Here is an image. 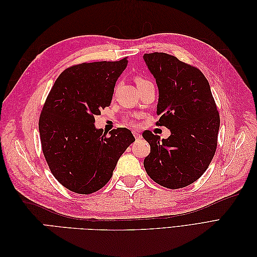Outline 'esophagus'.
I'll return each instance as SVG.
<instances>
[{"mask_svg":"<svg viewBox=\"0 0 257 257\" xmlns=\"http://www.w3.org/2000/svg\"><path fill=\"white\" fill-rule=\"evenodd\" d=\"M133 135H134V137H135L136 139H138V138H142V134L139 133L138 131H133Z\"/></svg>","mask_w":257,"mask_h":257,"instance_id":"34e87169","label":"esophagus"}]
</instances>
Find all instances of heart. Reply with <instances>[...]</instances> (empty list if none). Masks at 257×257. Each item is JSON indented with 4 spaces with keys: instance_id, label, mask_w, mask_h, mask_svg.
<instances>
[{
    "instance_id": "1",
    "label": "heart",
    "mask_w": 257,
    "mask_h": 257,
    "mask_svg": "<svg viewBox=\"0 0 257 257\" xmlns=\"http://www.w3.org/2000/svg\"><path fill=\"white\" fill-rule=\"evenodd\" d=\"M136 83H137V85H138V88H141V87H143V85L149 84V83H151V82H150L149 80H148V79L144 78V77H142V76H137V77H136Z\"/></svg>"
}]
</instances>
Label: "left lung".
Listing matches in <instances>:
<instances>
[{
  "label": "left lung",
  "mask_w": 257,
  "mask_h": 257,
  "mask_svg": "<svg viewBox=\"0 0 257 257\" xmlns=\"http://www.w3.org/2000/svg\"><path fill=\"white\" fill-rule=\"evenodd\" d=\"M144 60L159 88L157 124L172 133L161 139L144 132L150 145L144 166L164 188H184L201 177L214 157L220 114L209 82L197 67L164 52L145 53Z\"/></svg>",
  "instance_id": "left-lung-1"
}]
</instances>
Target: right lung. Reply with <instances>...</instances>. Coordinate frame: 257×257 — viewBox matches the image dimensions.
I'll list each match as a JSON object with an SVG mask.
<instances>
[{"mask_svg": "<svg viewBox=\"0 0 257 257\" xmlns=\"http://www.w3.org/2000/svg\"><path fill=\"white\" fill-rule=\"evenodd\" d=\"M126 65L124 58L68 67L46 98L38 122L43 153L54 178L69 191L91 194L102 189L135 141L125 127L107 135L94 125V115L110 106L115 82Z\"/></svg>", "mask_w": 257, "mask_h": 257, "instance_id": "add662e5", "label": "right lung"}]
</instances>
